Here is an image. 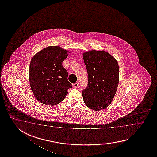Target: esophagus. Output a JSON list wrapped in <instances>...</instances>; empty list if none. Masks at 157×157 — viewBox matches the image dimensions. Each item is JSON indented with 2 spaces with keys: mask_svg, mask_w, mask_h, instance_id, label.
Returning a JSON list of instances; mask_svg holds the SVG:
<instances>
[{
  "mask_svg": "<svg viewBox=\"0 0 157 157\" xmlns=\"http://www.w3.org/2000/svg\"><path fill=\"white\" fill-rule=\"evenodd\" d=\"M73 86H74L75 88H77L79 86V83H78V82H76V83L73 84Z\"/></svg>",
  "mask_w": 157,
  "mask_h": 157,
  "instance_id": "esophagus-1",
  "label": "esophagus"
}]
</instances>
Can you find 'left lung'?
I'll return each mask as SVG.
<instances>
[{"instance_id":"8db88e82","label":"left lung","mask_w":157,"mask_h":157,"mask_svg":"<svg viewBox=\"0 0 157 157\" xmlns=\"http://www.w3.org/2000/svg\"><path fill=\"white\" fill-rule=\"evenodd\" d=\"M88 82L82 94L84 103L91 109L101 110L109 105L117 91L119 66L117 60L104 50L83 54Z\"/></svg>"}]
</instances>
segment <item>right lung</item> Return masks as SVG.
I'll return each instance as SVG.
<instances>
[{
  "instance_id": "obj_1",
  "label": "right lung",
  "mask_w": 157,
  "mask_h": 157,
  "mask_svg": "<svg viewBox=\"0 0 157 157\" xmlns=\"http://www.w3.org/2000/svg\"><path fill=\"white\" fill-rule=\"evenodd\" d=\"M68 51L58 46L44 48L36 54L31 60L29 81L37 100L49 105L60 103L72 87L68 80L67 71L62 62Z\"/></svg>"
}]
</instances>
